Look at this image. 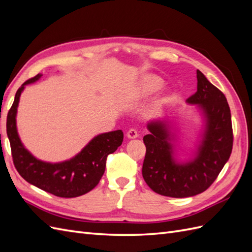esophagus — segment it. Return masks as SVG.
I'll list each match as a JSON object with an SVG mask.
<instances>
[{
  "label": "esophagus",
  "mask_w": 252,
  "mask_h": 252,
  "mask_svg": "<svg viewBox=\"0 0 252 252\" xmlns=\"http://www.w3.org/2000/svg\"><path fill=\"white\" fill-rule=\"evenodd\" d=\"M126 135H127V138L129 140H134V139L138 138L139 134H138V132H136L135 129H130V130H128Z\"/></svg>",
  "instance_id": "1"
}]
</instances>
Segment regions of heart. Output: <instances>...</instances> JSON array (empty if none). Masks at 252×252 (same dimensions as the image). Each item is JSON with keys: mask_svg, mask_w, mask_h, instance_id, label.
I'll use <instances>...</instances> for the list:
<instances>
[{"mask_svg": "<svg viewBox=\"0 0 252 252\" xmlns=\"http://www.w3.org/2000/svg\"><path fill=\"white\" fill-rule=\"evenodd\" d=\"M164 86V81L155 74H143L140 79L136 81L131 91L129 93V97L131 100H142L146 98L157 91H158ZM170 95L166 94L162 97V102H168Z\"/></svg>", "mask_w": 252, "mask_h": 252, "instance_id": "1", "label": "heart"}]
</instances>
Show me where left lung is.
Wrapping results in <instances>:
<instances>
[{"mask_svg": "<svg viewBox=\"0 0 252 252\" xmlns=\"http://www.w3.org/2000/svg\"><path fill=\"white\" fill-rule=\"evenodd\" d=\"M197 90L186 100L195 105L202 130L191 157L178 158V128L169 117L148 121L144 136L146 156L143 178L155 192L171 197H188L207 189L228 162L232 151V125L229 105L222 91L196 70Z\"/></svg>", "mask_w": 252, "mask_h": 252, "instance_id": "left-lung-1", "label": "left lung"}]
</instances>
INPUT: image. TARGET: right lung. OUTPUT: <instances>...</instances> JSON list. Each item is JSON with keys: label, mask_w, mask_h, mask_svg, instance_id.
I'll list each match as a JSON object with an SVG mask.
<instances>
[{"label": "right lung", "mask_w": 252, "mask_h": 252, "mask_svg": "<svg viewBox=\"0 0 252 252\" xmlns=\"http://www.w3.org/2000/svg\"><path fill=\"white\" fill-rule=\"evenodd\" d=\"M41 77V73L36 74L18 89L7 116V136L10 142L13 164L23 179L44 191L61 197L83 195L98 184L105 172L106 158L123 142V131L119 129L95 135L78 155L63 162L50 163L36 158L20 139L17 112L25 86L40 80Z\"/></svg>", "instance_id": "1"}]
</instances>
